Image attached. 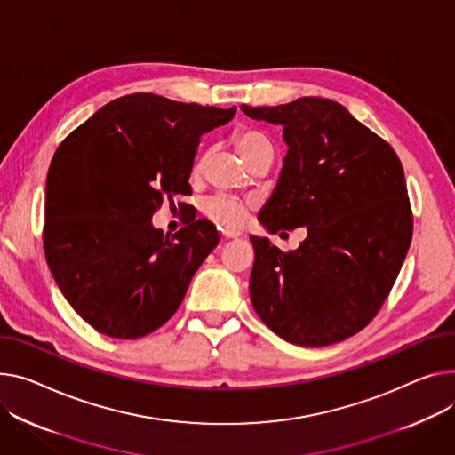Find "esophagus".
<instances>
[{
  "mask_svg": "<svg viewBox=\"0 0 455 455\" xmlns=\"http://www.w3.org/2000/svg\"><path fill=\"white\" fill-rule=\"evenodd\" d=\"M221 235L225 239H234V237H239L241 232H237V230H221Z\"/></svg>",
  "mask_w": 455,
  "mask_h": 455,
  "instance_id": "esophagus-1",
  "label": "esophagus"
}]
</instances>
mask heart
Returning a JSON list of instances; mask_svg holds the SVG:
<instances>
[{"label":"heart","mask_w":455,"mask_h":455,"mask_svg":"<svg viewBox=\"0 0 455 455\" xmlns=\"http://www.w3.org/2000/svg\"><path fill=\"white\" fill-rule=\"evenodd\" d=\"M234 146L243 161L249 156H252L256 149L270 148L268 140L254 130H239L234 135ZM201 168H203V163H197L196 173H199ZM204 214L208 220L218 223L223 228H239L247 220V206L245 203H241L235 197L218 196L204 204Z\"/></svg>","instance_id":"b5f03b06"}]
</instances>
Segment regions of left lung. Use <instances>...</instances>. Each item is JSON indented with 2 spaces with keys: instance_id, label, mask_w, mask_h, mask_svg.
<instances>
[{
  "instance_id": "obj_1",
  "label": "left lung",
  "mask_w": 455,
  "mask_h": 455,
  "mask_svg": "<svg viewBox=\"0 0 455 455\" xmlns=\"http://www.w3.org/2000/svg\"><path fill=\"white\" fill-rule=\"evenodd\" d=\"M254 120L283 128L287 154L258 221L275 234L307 227L282 252L251 235V301L283 340L322 347L342 342L377 315L411 241L404 170L393 148L339 102L301 97L247 106Z\"/></svg>"
}]
</instances>
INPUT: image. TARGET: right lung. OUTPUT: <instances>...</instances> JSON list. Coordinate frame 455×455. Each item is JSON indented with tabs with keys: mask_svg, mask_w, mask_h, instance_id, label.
Listing matches in <instances>:
<instances>
[{
	"mask_svg": "<svg viewBox=\"0 0 455 455\" xmlns=\"http://www.w3.org/2000/svg\"><path fill=\"white\" fill-rule=\"evenodd\" d=\"M234 115L235 106L135 93L102 106L58 146L44 249L58 289L91 327L140 339L179 309L220 234L197 220L170 235L151 216L164 199L192 194L201 135Z\"/></svg>",
	"mask_w": 455,
	"mask_h": 455,
	"instance_id": "add662e5",
	"label": "right lung"
}]
</instances>
